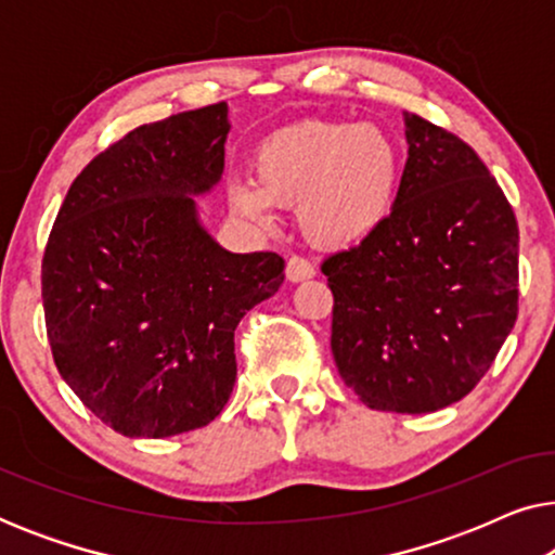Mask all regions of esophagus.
Listing matches in <instances>:
<instances>
[{"label":"esophagus","mask_w":555,"mask_h":555,"mask_svg":"<svg viewBox=\"0 0 555 555\" xmlns=\"http://www.w3.org/2000/svg\"><path fill=\"white\" fill-rule=\"evenodd\" d=\"M313 275L315 268L306 260V257L293 255L291 260H287V280H291V283H302V280H310Z\"/></svg>","instance_id":"34e87169"}]
</instances>
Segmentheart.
Returning a JSON list of instances; mask_svg holds the SVG:
<instances>
[{"label": "heart", "mask_w": 555, "mask_h": 555, "mask_svg": "<svg viewBox=\"0 0 555 555\" xmlns=\"http://www.w3.org/2000/svg\"><path fill=\"white\" fill-rule=\"evenodd\" d=\"M255 181H234L237 215L268 227L275 204L298 202L300 232L318 247L346 249L371 237L397 207L404 158L378 126L300 120L253 154Z\"/></svg>", "instance_id": "heart-1"}]
</instances>
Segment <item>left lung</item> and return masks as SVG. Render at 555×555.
I'll use <instances>...</instances> for the list:
<instances>
[{
	"label": "left lung",
	"mask_w": 555,
	"mask_h": 555,
	"mask_svg": "<svg viewBox=\"0 0 555 555\" xmlns=\"http://www.w3.org/2000/svg\"><path fill=\"white\" fill-rule=\"evenodd\" d=\"M397 207L323 260L338 374L376 412L427 414L467 397L518 318V222L480 156L404 111Z\"/></svg>",
	"instance_id": "8db88e82"
}]
</instances>
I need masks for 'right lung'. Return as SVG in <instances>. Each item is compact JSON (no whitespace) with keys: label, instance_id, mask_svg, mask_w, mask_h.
Returning <instances> with one entry per match:
<instances>
[{"label":"right lung","instance_id":"obj_1","mask_svg":"<svg viewBox=\"0 0 555 555\" xmlns=\"http://www.w3.org/2000/svg\"><path fill=\"white\" fill-rule=\"evenodd\" d=\"M227 103L133 128L73 181L42 257L60 376L124 437L199 429L230 399L234 328L278 293L275 253L234 255L194 196L222 179Z\"/></svg>","mask_w":555,"mask_h":555}]
</instances>
